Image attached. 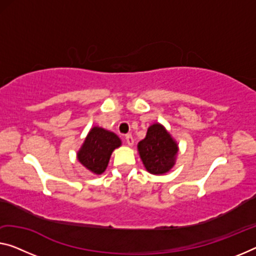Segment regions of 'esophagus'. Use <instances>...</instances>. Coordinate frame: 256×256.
I'll use <instances>...</instances> for the list:
<instances>
[{
	"mask_svg": "<svg viewBox=\"0 0 256 256\" xmlns=\"http://www.w3.org/2000/svg\"><path fill=\"white\" fill-rule=\"evenodd\" d=\"M124 140H126V142H127V144L129 145V146H132V145L134 144V138H132V136L130 135V134H129V135H126Z\"/></svg>",
	"mask_w": 256,
	"mask_h": 256,
	"instance_id": "esophagus-1",
	"label": "esophagus"
}]
</instances>
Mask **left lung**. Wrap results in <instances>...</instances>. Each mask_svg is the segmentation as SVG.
Instances as JSON below:
<instances>
[{"mask_svg": "<svg viewBox=\"0 0 256 256\" xmlns=\"http://www.w3.org/2000/svg\"><path fill=\"white\" fill-rule=\"evenodd\" d=\"M138 151L146 170L159 175L174 166L178 148L166 129L154 124L148 129L145 138L138 143Z\"/></svg>", "mask_w": 256, "mask_h": 256, "instance_id": "1", "label": "left lung"}]
</instances>
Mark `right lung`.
Wrapping results in <instances>:
<instances>
[{
    "instance_id": "right-lung-1",
    "label": "right lung",
    "mask_w": 256,
    "mask_h": 256,
    "mask_svg": "<svg viewBox=\"0 0 256 256\" xmlns=\"http://www.w3.org/2000/svg\"><path fill=\"white\" fill-rule=\"evenodd\" d=\"M120 145L121 140L116 134L94 127L78 151V159L94 174H102L108 167L113 150Z\"/></svg>"
}]
</instances>
